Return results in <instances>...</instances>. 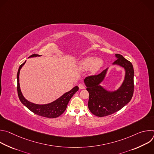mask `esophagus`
I'll use <instances>...</instances> for the list:
<instances>
[{"label": "esophagus", "instance_id": "esophagus-1", "mask_svg": "<svg viewBox=\"0 0 154 154\" xmlns=\"http://www.w3.org/2000/svg\"><path fill=\"white\" fill-rule=\"evenodd\" d=\"M79 88L80 90H82V89L85 88V86L83 83H79Z\"/></svg>", "mask_w": 154, "mask_h": 154}]
</instances>
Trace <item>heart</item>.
Wrapping results in <instances>:
<instances>
[{
    "instance_id": "1",
    "label": "heart",
    "mask_w": 154,
    "mask_h": 154,
    "mask_svg": "<svg viewBox=\"0 0 154 154\" xmlns=\"http://www.w3.org/2000/svg\"><path fill=\"white\" fill-rule=\"evenodd\" d=\"M103 65V60L101 58H95L94 57H87L80 61L79 68L82 70H86L90 68L92 72H96L100 69Z\"/></svg>"
}]
</instances>
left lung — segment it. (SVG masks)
<instances>
[{
    "mask_svg": "<svg viewBox=\"0 0 154 154\" xmlns=\"http://www.w3.org/2000/svg\"><path fill=\"white\" fill-rule=\"evenodd\" d=\"M118 58L114 64L121 65L125 69V80L120 88L115 92L109 93L103 89L99 83L104 79L106 70L97 75H91L85 79L89 93L88 105L90 111L95 116L103 117L113 114L127 104L134 94V70L130 61L121 54H116Z\"/></svg>",
    "mask_w": 154,
    "mask_h": 154,
    "instance_id": "obj_1",
    "label": "left lung"
}]
</instances>
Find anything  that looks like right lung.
I'll list each match as a JSON object with an SVG mask.
<instances>
[{
	"label": "right lung",
	"instance_id": "1",
	"mask_svg": "<svg viewBox=\"0 0 154 154\" xmlns=\"http://www.w3.org/2000/svg\"><path fill=\"white\" fill-rule=\"evenodd\" d=\"M38 55H32V56H36ZM26 61L23 64L20 65L17 74V90L18 97L20 101L23 103L28 109H29L31 112L35 114L48 118H55L61 115L66 109L67 105L69 101L73 96V95L79 90V87L75 86L74 88L69 91V92L66 93L59 99L55 101L46 105H37L33 103H31L27 100L21 93L19 82V75L20 68L25 64Z\"/></svg>",
	"mask_w": 154,
	"mask_h": 154
}]
</instances>
